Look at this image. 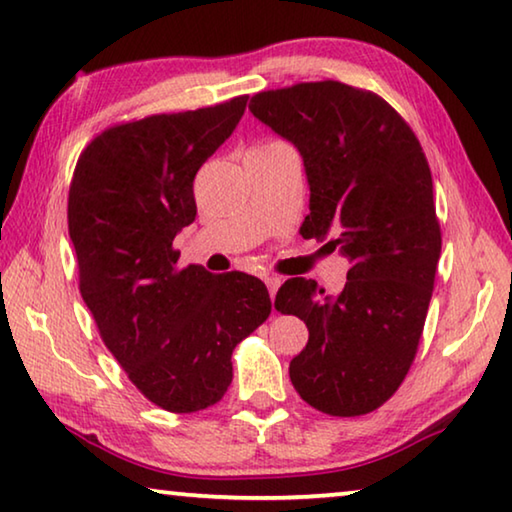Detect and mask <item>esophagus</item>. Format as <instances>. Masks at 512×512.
Here are the masks:
<instances>
[{
    "mask_svg": "<svg viewBox=\"0 0 512 512\" xmlns=\"http://www.w3.org/2000/svg\"><path fill=\"white\" fill-rule=\"evenodd\" d=\"M263 281H265L267 290H270V297H272V301H274L276 290H279V286H281V279H279V276H274V274H265Z\"/></svg>",
    "mask_w": 512,
    "mask_h": 512,
    "instance_id": "34e87169",
    "label": "esophagus"
}]
</instances>
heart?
<instances>
[{
	"instance_id": "1",
	"label": "heart",
	"mask_w": 512,
	"mask_h": 512,
	"mask_svg": "<svg viewBox=\"0 0 512 512\" xmlns=\"http://www.w3.org/2000/svg\"><path fill=\"white\" fill-rule=\"evenodd\" d=\"M276 147H286L283 145V142H267V145H263V147H258L256 152H263V149H276Z\"/></svg>"
}]
</instances>
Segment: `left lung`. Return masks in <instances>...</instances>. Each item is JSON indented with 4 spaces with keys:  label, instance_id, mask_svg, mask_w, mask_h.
Segmentation results:
<instances>
[{
    "label": "left lung",
    "instance_id": "obj_1",
    "mask_svg": "<svg viewBox=\"0 0 512 512\" xmlns=\"http://www.w3.org/2000/svg\"><path fill=\"white\" fill-rule=\"evenodd\" d=\"M249 111L304 161L301 236L349 261L338 297L301 276L276 292V311L308 326L290 381L326 415L372 413L408 374L429 311L442 247L429 163L395 108L347 83L258 92Z\"/></svg>",
    "mask_w": 512,
    "mask_h": 512
}]
</instances>
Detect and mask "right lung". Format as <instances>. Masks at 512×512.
Instances as JSON below:
<instances>
[{"mask_svg":"<svg viewBox=\"0 0 512 512\" xmlns=\"http://www.w3.org/2000/svg\"><path fill=\"white\" fill-rule=\"evenodd\" d=\"M247 99L106 129L83 149L70 186L81 297L131 383L170 413L217 404L233 349L272 311L261 279L179 270L172 247L195 222V174L238 127Z\"/></svg>","mask_w":512,"mask_h":512,"instance_id":"add662e5","label":"right lung"}]
</instances>
